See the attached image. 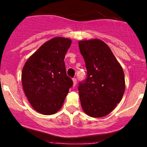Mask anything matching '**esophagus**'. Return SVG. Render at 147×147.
Instances as JSON below:
<instances>
[{
  "mask_svg": "<svg viewBox=\"0 0 147 147\" xmlns=\"http://www.w3.org/2000/svg\"><path fill=\"white\" fill-rule=\"evenodd\" d=\"M72 82H73V86H75L77 84V79L73 78L72 79Z\"/></svg>",
  "mask_w": 147,
  "mask_h": 147,
  "instance_id": "34e87169",
  "label": "esophagus"
}]
</instances>
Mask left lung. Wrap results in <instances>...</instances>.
<instances>
[{"label":"left lung","instance_id":"1","mask_svg":"<svg viewBox=\"0 0 147 147\" xmlns=\"http://www.w3.org/2000/svg\"><path fill=\"white\" fill-rule=\"evenodd\" d=\"M79 48L87 70V78L78 87L82 108L90 117H104L122 98L125 90L124 71L102 40L79 41Z\"/></svg>","mask_w":147,"mask_h":147}]
</instances>
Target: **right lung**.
<instances>
[{
  "mask_svg": "<svg viewBox=\"0 0 147 147\" xmlns=\"http://www.w3.org/2000/svg\"><path fill=\"white\" fill-rule=\"evenodd\" d=\"M71 43L68 38L55 37L43 43L23 66V91L39 113L50 115L59 111L73 84L66 75L64 63Z\"/></svg>",
  "mask_w": 147,
  "mask_h": 147,
  "instance_id": "1",
  "label": "right lung"
}]
</instances>
